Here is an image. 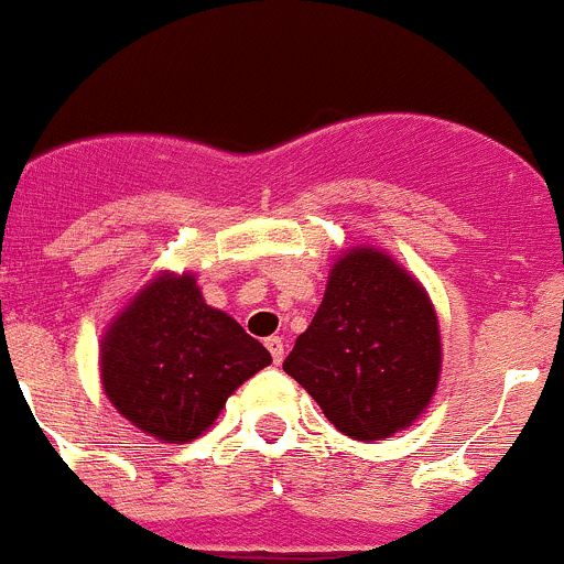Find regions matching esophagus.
I'll return each instance as SVG.
<instances>
[{"label":"esophagus","mask_w":564,"mask_h":564,"mask_svg":"<svg viewBox=\"0 0 564 564\" xmlns=\"http://www.w3.org/2000/svg\"><path fill=\"white\" fill-rule=\"evenodd\" d=\"M265 347H269V352H271V358H274V364H282V358H284L282 336H269V339H265Z\"/></svg>","instance_id":"obj_1"}]
</instances>
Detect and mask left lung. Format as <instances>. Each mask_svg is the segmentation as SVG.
<instances>
[{
    "instance_id": "obj_1",
    "label": "left lung",
    "mask_w": 564,
    "mask_h": 564,
    "mask_svg": "<svg viewBox=\"0 0 564 564\" xmlns=\"http://www.w3.org/2000/svg\"><path fill=\"white\" fill-rule=\"evenodd\" d=\"M282 367L341 434L386 440L412 426L437 391V312L426 288L391 254L364 243L345 249Z\"/></svg>"
}]
</instances>
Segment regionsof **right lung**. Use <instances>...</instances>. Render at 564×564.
<instances>
[{"instance_id":"right-lung-1","label":"right lung","mask_w":564,"mask_h":564,"mask_svg":"<svg viewBox=\"0 0 564 564\" xmlns=\"http://www.w3.org/2000/svg\"><path fill=\"white\" fill-rule=\"evenodd\" d=\"M271 352L203 301L193 271H160L108 323L100 380L108 402L162 443H193Z\"/></svg>"}]
</instances>
